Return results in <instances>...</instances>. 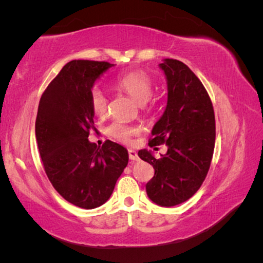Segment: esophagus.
I'll use <instances>...</instances> for the list:
<instances>
[{"label":"esophagus","instance_id":"34e87169","mask_svg":"<svg viewBox=\"0 0 263 263\" xmlns=\"http://www.w3.org/2000/svg\"><path fill=\"white\" fill-rule=\"evenodd\" d=\"M128 158H130V160H132V161H137V160H138V154H137L136 151L128 149Z\"/></svg>","mask_w":263,"mask_h":263}]
</instances>
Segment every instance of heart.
I'll return each mask as SVG.
<instances>
[{
    "label": "heart",
    "mask_w": 263,
    "mask_h": 263,
    "mask_svg": "<svg viewBox=\"0 0 263 263\" xmlns=\"http://www.w3.org/2000/svg\"><path fill=\"white\" fill-rule=\"evenodd\" d=\"M116 87L125 92L138 104L144 105L153 92V82L147 73L141 69L130 70L116 80ZM90 106L97 116H103L108 110V97L99 86H92L89 91ZM137 130L125 123L115 121L106 128V133L122 142H128Z\"/></svg>",
    "instance_id": "1"
}]
</instances>
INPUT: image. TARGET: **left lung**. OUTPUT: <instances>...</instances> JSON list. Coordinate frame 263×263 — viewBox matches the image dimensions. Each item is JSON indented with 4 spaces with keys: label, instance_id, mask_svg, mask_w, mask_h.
<instances>
[{
    "label": "left lung",
    "instance_id": "obj_1",
    "mask_svg": "<svg viewBox=\"0 0 263 263\" xmlns=\"http://www.w3.org/2000/svg\"><path fill=\"white\" fill-rule=\"evenodd\" d=\"M159 67L167 80V105L148 145L166 144L167 153L157 159L151 151L140 149L138 155L155 172L146 184L149 199L169 208L188 201L205 180L215 149L216 122L208 91L188 66L163 59Z\"/></svg>",
    "mask_w": 263,
    "mask_h": 263
}]
</instances>
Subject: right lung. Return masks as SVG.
<instances>
[{"label":"right lung","mask_w":263,"mask_h":263,"mask_svg":"<svg viewBox=\"0 0 263 263\" xmlns=\"http://www.w3.org/2000/svg\"><path fill=\"white\" fill-rule=\"evenodd\" d=\"M112 66L105 61H69L44 91L35 119V138L48 180L66 201L87 210L108 201L128 162L122 145L106 140L97 147L88 140L89 130L95 128L89 91Z\"/></svg>","instance_id":"1"}]
</instances>
